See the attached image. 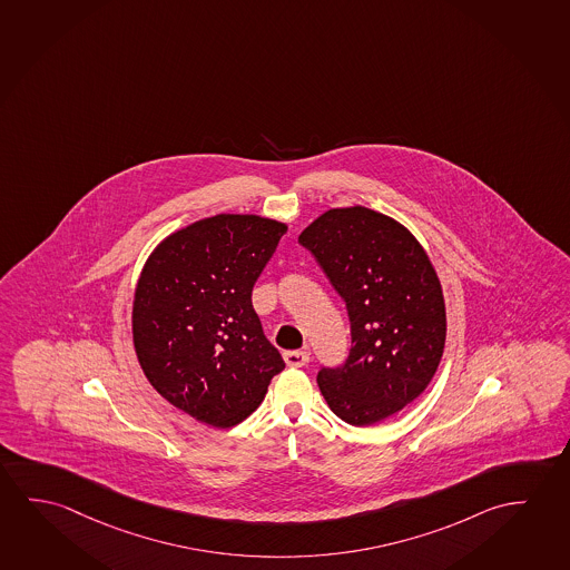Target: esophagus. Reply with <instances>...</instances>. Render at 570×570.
<instances>
[{"label": "esophagus", "mask_w": 570, "mask_h": 570, "mask_svg": "<svg viewBox=\"0 0 570 570\" xmlns=\"http://www.w3.org/2000/svg\"><path fill=\"white\" fill-rule=\"evenodd\" d=\"M283 358L291 368H301V366L307 364L308 353L307 351H289V353L283 354Z\"/></svg>", "instance_id": "esophagus-1"}]
</instances>
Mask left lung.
I'll return each instance as SVG.
<instances>
[{"label":"left lung","mask_w":570,"mask_h":570,"mask_svg":"<svg viewBox=\"0 0 570 570\" xmlns=\"http://www.w3.org/2000/svg\"><path fill=\"white\" fill-rule=\"evenodd\" d=\"M343 297L353 346L321 368L326 404L351 425H372L414 402L445 344V303L434 265L396 219L364 206L328 209L298 235Z\"/></svg>","instance_id":"1"}]
</instances>
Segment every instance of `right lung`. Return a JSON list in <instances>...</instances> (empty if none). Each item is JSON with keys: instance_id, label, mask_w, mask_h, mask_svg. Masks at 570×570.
<instances>
[{"instance_id": "1", "label": "right lung", "mask_w": 570, "mask_h": 570, "mask_svg": "<svg viewBox=\"0 0 570 570\" xmlns=\"http://www.w3.org/2000/svg\"><path fill=\"white\" fill-rule=\"evenodd\" d=\"M285 232L269 217L217 214L146 259L132 303L136 356L154 390L202 424H239L285 368L252 305Z\"/></svg>"}]
</instances>
